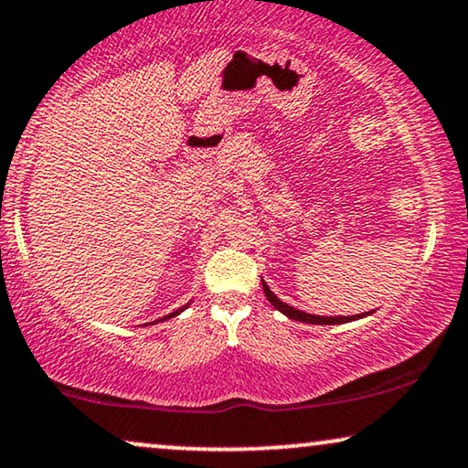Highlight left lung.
Instances as JSON below:
<instances>
[{"label":"left lung","mask_w":468,"mask_h":468,"mask_svg":"<svg viewBox=\"0 0 468 468\" xmlns=\"http://www.w3.org/2000/svg\"><path fill=\"white\" fill-rule=\"evenodd\" d=\"M261 287H264V293H266L268 303H271V304H272L274 309H277V311L283 313L285 317L293 319V322H303V324H317V325H335V324H347V322H354V319H362V317L370 315V311H368V313H360V315H351V317H345V315H336V317L311 315V313L298 311V309H293V306L285 304L283 300H279V298L274 296V293L271 292V287L266 285V281H261Z\"/></svg>","instance_id":"left-lung-1"}]
</instances>
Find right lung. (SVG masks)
Here are the masks:
<instances>
[{
    "instance_id": "obj_1",
    "label": "right lung",
    "mask_w": 468,
    "mask_h": 468,
    "mask_svg": "<svg viewBox=\"0 0 468 468\" xmlns=\"http://www.w3.org/2000/svg\"><path fill=\"white\" fill-rule=\"evenodd\" d=\"M187 306H189V303H187V304H185V306H181V309H176V311H172V313H168V315H164L162 319H157V322H165V319H172V317L181 315V313H183L185 309H187ZM157 322H153V324H157Z\"/></svg>"
}]
</instances>
